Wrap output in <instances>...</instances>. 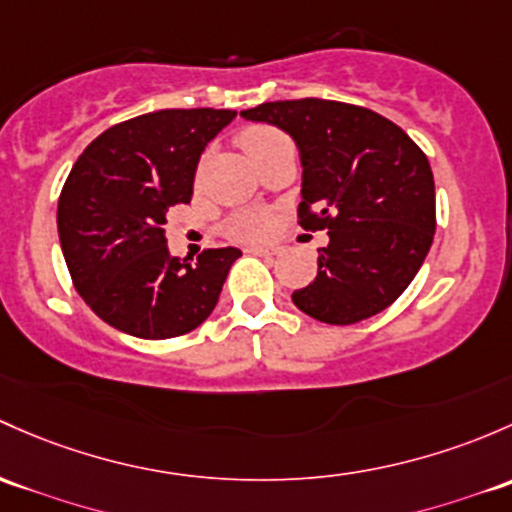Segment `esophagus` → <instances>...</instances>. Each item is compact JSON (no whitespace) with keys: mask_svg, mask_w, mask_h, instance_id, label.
<instances>
[{"mask_svg":"<svg viewBox=\"0 0 512 512\" xmlns=\"http://www.w3.org/2000/svg\"><path fill=\"white\" fill-rule=\"evenodd\" d=\"M247 250L252 252V255H260V257H270V255H277L279 247H265V245H250Z\"/></svg>","mask_w":512,"mask_h":512,"instance_id":"34e87169","label":"esophagus"}]
</instances>
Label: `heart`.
Returning <instances> with one entry per match:
<instances>
[{"instance_id": "b5f03b06", "label": "heart", "mask_w": 512, "mask_h": 512, "mask_svg": "<svg viewBox=\"0 0 512 512\" xmlns=\"http://www.w3.org/2000/svg\"><path fill=\"white\" fill-rule=\"evenodd\" d=\"M287 134L282 129L270 127V125H250L242 127L238 132V144L245 149V154L250 159H257L260 154H265L267 149L274 147V144L284 142ZM272 220L267 213H257V211H245L233 215L225 225L228 235L233 238H265L267 230H270Z\"/></svg>"}]
</instances>
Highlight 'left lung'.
<instances>
[{"label": "left lung", "mask_w": 512, "mask_h": 512, "mask_svg": "<svg viewBox=\"0 0 512 512\" xmlns=\"http://www.w3.org/2000/svg\"><path fill=\"white\" fill-rule=\"evenodd\" d=\"M240 115L292 134L304 166L297 220L304 230H328L316 279L292 294L294 304L333 326L387 309L434 240L427 154L395 122L348 102L277 100Z\"/></svg>", "instance_id": "obj_1"}]
</instances>
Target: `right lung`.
<instances>
[{
  "mask_svg": "<svg viewBox=\"0 0 512 512\" xmlns=\"http://www.w3.org/2000/svg\"><path fill=\"white\" fill-rule=\"evenodd\" d=\"M235 110H159L105 129L85 147L58 198V235L85 304L117 331L176 338L211 316L238 247L179 260L166 211L191 201L203 149Z\"/></svg>",
  "mask_w": 512,
  "mask_h": 512,
  "instance_id": "add662e5",
  "label": "right lung"
}]
</instances>
